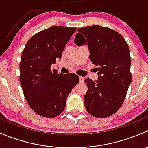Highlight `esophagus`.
I'll list each match as a JSON object with an SVG mask.
<instances>
[{"label":"esophagus","instance_id":"esophagus-1","mask_svg":"<svg viewBox=\"0 0 148 148\" xmlns=\"http://www.w3.org/2000/svg\"><path fill=\"white\" fill-rule=\"evenodd\" d=\"M84 77H79V81H80V82H82V83H83L84 82Z\"/></svg>","mask_w":148,"mask_h":148}]
</instances>
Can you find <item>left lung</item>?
<instances>
[{"label":"left lung","mask_w":148,"mask_h":148,"mask_svg":"<svg viewBox=\"0 0 148 148\" xmlns=\"http://www.w3.org/2000/svg\"><path fill=\"white\" fill-rule=\"evenodd\" d=\"M77 31L75 44H87L90 61L98 66L97 80H84L88 87L84 96L85 108L94 117L110 116L122 105L132 79L128 44L119 33L108 27L91 26Z\"/></svg>","instance_id":"left-lung-1"}]
</instances>
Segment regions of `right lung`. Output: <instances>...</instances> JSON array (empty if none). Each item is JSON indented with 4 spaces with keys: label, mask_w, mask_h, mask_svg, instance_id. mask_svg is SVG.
Segmentation results:
<instances>
[{
    "label": "right lung",
    "mask_w": 148,
    "mask_h": 148,
    "mask_svg": "<svg viewBox=\"0 0 148 148\" xmlns=\"http://www.w3.org/2000/svg\"><path fill=\"white\" fill-rule=\"evenodd\" d=\"M75 27L53 26L39 32L27 42L20 62V82L29 106L38 115L58 116L64 110L66 98L79 82L77 75L51 69L61 58Z\"/></svg>",
    "instance_id": "1"
}]
</instances>
